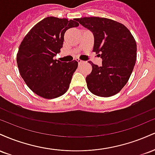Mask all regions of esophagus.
I'll list each match as a JSON object with an SVG mask.
<instances>
[{"label":"esophagus","instance_id":"34e87169","mask_svg":"<svg viewBox=\"0 0 155 155\" xmlns=\"http://www.w3.org/2000/svg\"><path fill=\"white\" fill-rule=\"evenodd\" d=\"M76 61L78 62V63H79V65H81V64L84 63V61H82V60H79V59L76 60Z\"/></svg>","mask_w":155,"mask_h":155}]
</instances>
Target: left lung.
Segmentation results:
<instances>
[{"instance_id": "obj_1", "label": "left lung", "mask_w": 155, "mask_h": 155, "mask_svg": "<svg viewBox=\"0 0 155 155\" xmlns=\"http://www.w3.org/2000/svg\"><path fill=\"white\" fill-rule=\"evenodd\" d=\"M94 35L93 51L102 58V65L92 62L91 74L86 77L87 88L94 95L111 97L124 87L136 61V42L124 25L103 17L77 19Z\"/></svg>"}]
</instances>
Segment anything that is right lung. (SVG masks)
Masks as SVG:
<instances>
[{"label": "right lung", "mask_w": 155, "mask_h": 155, "mask_svg": "<svg viewBox=\"0 0 155 155\" xmlns=\"http://www.w3.org/2000/svg\"><path fill=\"white\" fill-rule=\"evenodd\" d=\"M79 25L76 19L48 17L23 38L17 54V65L25 82L36 95L52 99L68 90L78 62H60L54 57L63 47L65 31Z\"/></svg>", "instance_id": "1"}]
</instances>
